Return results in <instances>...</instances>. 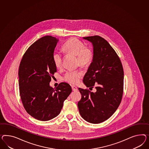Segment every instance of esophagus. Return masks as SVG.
<instances>
[{
  "label": "esophagus",
  "mask_w": 149,
  "mask_h": 149,
  "mask_svg": "<svg viewBox=\"0 0 149 149\" xmlns=\"http://www.w3.org/2000/svg\"><path fill=\"white\" fill-rule=\"evenodd\" d=\"M72 90L73 91H77L78 90L77 87V86H72Z\"/></svg>",
  "instance_id": "1"
}]
</instances>
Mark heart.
<instances>
[{
  "label": "heart",
  "instance_id": "obj_1",
  "mask_svg": "<svg viewBox=\"0 0 149 149\" xmlns=\"http://www.w3.org/2000/svg\"><path fill=\"white\" fill-rule=\"evenodd\" d=\"M64 53L72 54L77 56V64L82 67H88L92 62L93 57L92 50L85 47V44L76 38H71L67 40L62 46ZM54 64L57 68H60L62 64V55L58 52H54L52 54ZM82 75L80 70L69 71L64 75V80L72 84H77Z\"/></svg>",
  "mask_w": 149,
  "mask_h": 149
}]
</instances>
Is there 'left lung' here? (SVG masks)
<instances>
[{
  "instance_id": "left-lung-1",
  "label": "left lung",
  "mask_w": 149,
  "mask_h": 149,
  "mask_svg": "<svg viewBox=\"0 0 149 149\" xmlns=\"http://www.w3.org/2000/svg\"><path fill=\"white\" fill-rule=\"evenodd\" d=\"M83 38L92 43L93 47L92 62L83 82L92 90L95 84L97 86L95 92L79 88L82 98L77 106L84 119L99 124L111 117L120 104L124 70L120 58L107 40L99 36Z\"/></svg>"
}]
</instances>
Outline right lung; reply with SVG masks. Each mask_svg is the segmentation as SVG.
I'll use <instances>...</instances> for the list:
<instances>
[{"instance_id":"add662e5","label":"right lung","mask_w":149,"mask_h":149,"mask_svg":"<svg viewBox=\"0 0 149 149\" xmlns=\"http://www.w3.org/2000/svg\"><path fill=\"white\" fill-rule=\"evenodd\" d=\"M58 42V39L51 36L36 40L25 52L19 67L23 105L31 116L39 120L57 117L72 91L65 82L61 83L56 88L50 86L51 77L57 72L52 57Z\"/></svg>"}]
</instances>
